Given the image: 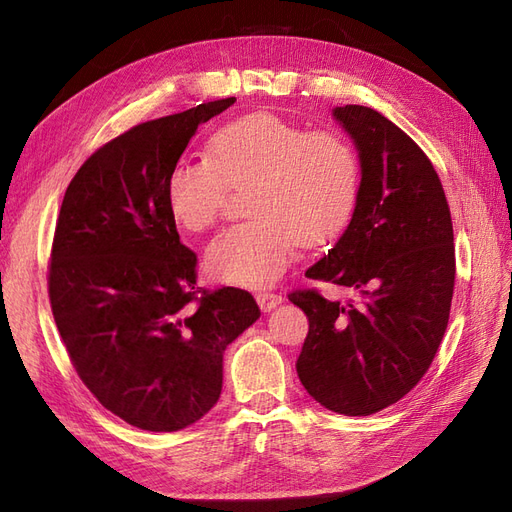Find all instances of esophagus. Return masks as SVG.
Here are the masks:
<instances>
[{"instance_id":"34e87169","label":"esophagus","mask_w":512,"mask_h":512,"mask_svg":"<svg viewBox=\"0 0 512 512\" xmlns=\"http://www.w3.org/2000/svg\"><path fill=\"white\" fill-rule=\"evenodd\" d=\"M256 301H258L262 312H271V309H275L277 305L282 303V294H277V292H258L256 294Z\"/></svg>"}]
</instances>
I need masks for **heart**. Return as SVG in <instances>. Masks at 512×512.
I'll return each instance as SVG.
<instances>
[{
    "label": "heart",
    "mask_w": 512,
    "mask_h": 512,
    "mask_svg": "<svg viewBox=\"0 0 512 512\" xmlns=\"http://www.w3.org/2000/svg\"><path fill=\"white\" fill-rule=\"evenodd\" d=\"M252 220L228 226L205 250L215 280L258 288L275 282L299 245H320L350 222L361 192V160L337 130H305L252 113L224 123L207 158H183L166 179V205L190 232L215 224L230 188H243Z\"/></svg>",
    "instance_id": "b5f03b06"
}]
</instances>
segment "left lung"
I'll list each match as a JSON object with an SVG mask.
<instances>
[{"label":"left lung","instance_id":"8db88e82","mask_svg":"<svg viewBox=\"0 0 512 512\" xmlns=\"http://www.w3.org/2000/svg\"><path fill=\"white\" fill-rule=\"evenodd\" d=\"M333 117L359 149L361 192L344 235L307 269L309 280L346 286L356 299L299 288L309 331L297 359L320 406L367 416L395 404L425 376L451 314L453 222L431 160L374 108L346 104Z\"/></svg>","mask_w":512,"mask_h":512}]
</instances>
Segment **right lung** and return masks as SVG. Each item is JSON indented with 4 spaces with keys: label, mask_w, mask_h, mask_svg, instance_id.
Returning <instances> with one entry per match:
<instances>
[{
    "label": "right lung",
    "mask_w": 512,
    "mask_h": 512,
    "mask_svg": "<svg viewBox=\"0 0 512 512\" xmlns=\"http://www.w3.org/2000/svg\"><path fill=\"white\" fill-rule=\"evenodd\" d=\"M235 98L138 123L70 181L55 224L49 299L57 331L100 404L145 431H179L222 393V356L260 309L247 290L196 286L166 179L200 123Z\"/></svg>",
    "instance_id": "add662e5"
}]
</instances>
